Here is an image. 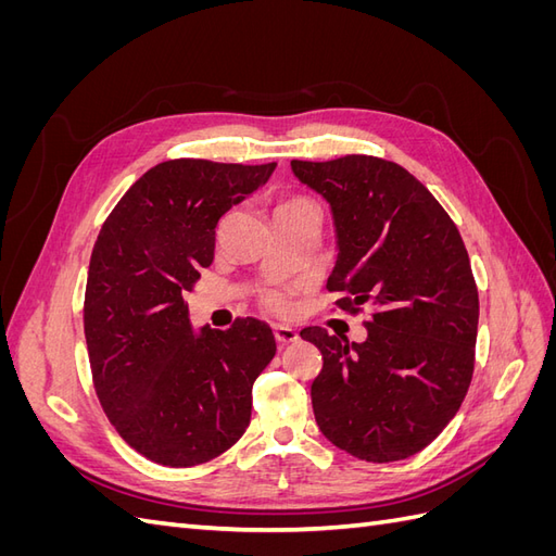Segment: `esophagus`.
<instances>
[{"instance_id":"34e87169","label":"esophagus","mask_w":556,"mask_h":556,"mask_svg":"<svg viewBox=\"0 0 556 556\" xmlns=\"http://www.w3.org/2000/svg\"><path fill=\"white\" fill-rule=\"evenodd\" d=\"M274 336H276V341H278L280 345H290V343H296V341H299V331L292 329V327H288V325H276V327H274Z\"/></svg>"}]
</instances>
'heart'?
Segmentation results:
<instances>
[{
    "mask_svg": "<svg viewBox=\"0 0 556 556\" xmlns=\"http://www.w3.org/2000/svg\"><path fill=\"white\" fill-rule=\"evenodd\" d=\"M294 211H317V206L306 197H292V199H285L282 204H278L276 215L294 213ZM262 304L266 311H271L276 315H285L292 308V299H290V292H285V290H266L262 294Z\"/></svg>",
    "mask_w": 556,
    "mask_h": 556,
    "instance_id": "1",
    "label": "heart"
}]
</instances>
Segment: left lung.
Listing matches in <instances>:
<instances>
[{
	"label": "left lung",
	"instance_id": "1",
	"mask_svg": "<svg viewBox=\"0 0 556 556\" xmlns=\"http://www.w3.org/2000/svg\"><path fill=\"white\" fill-rule=\"evenodd\" d=\"M292 172L331 206L336 306L374 308L364 343L323 327L301 331L323 352L311 384L315 422L357 459H408L457 415L473 378L480 304L459 229L394 162L292 160Z\"/></svg>",
	"mask_w": 556,
	"mask_h": 556
}]
</instances>
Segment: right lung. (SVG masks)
I'll return each mask as SVG.
<instances>
[{"label":"right lung","mask_w":556,"mask_h":556,"mask_svg":"<svg viewBox=\"0 0 556 556\" xmlns=\"http://www.w3.org/2000/svg\"><path fill=\"white\" fill-rule=\"evenodd\" d=\"M274 169L162 162L99 231L83 306L92 380L115 431L150 462H211L250 425L252 382L276 355L271 327L245 317L194 331L182 292L213 262L217 220Z\"/></svg>","instance_id":"1"}]
</instances>
